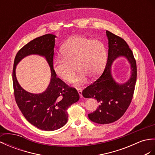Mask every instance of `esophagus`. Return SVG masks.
<instances>
[{
    "label": "esophagus",
    "mask_w": 155,
    "mask_h": 155,
    "mask_svg": "<svg viewBox=\"0 0 155 155\" xmlns=\"http://www.w3.org/2000/svg\"><path fill=\"white\" fill-rule=\"evenodd\" d=\"M77 89H78V91L79 93V95H80V97L82 98L83 97V95H82V89L80 87L77 88Z\"/></svg>",
    "instance_id": "obj_1"
}]
</instances>
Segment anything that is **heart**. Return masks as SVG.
<instances>
[{"label":"heart","mask_w":155,"mask_h":155,"mask_svg":"<svg viewBox=\"0 0 155 155\" xmlns=\"http://www.w3.org/2000/svg\"><path fill=\"white\" fill-rule=\"evenodd\" d=\"M62 57L58 56L53 61V70L58 77L70 81L76 74H80L72 81L74 85L85 83L87 76L96 78L101 74L107 58L104 43L84 36H76L68 40L61 50Z\"/></svg>","instance_id":"obj_1"}]
</instances>
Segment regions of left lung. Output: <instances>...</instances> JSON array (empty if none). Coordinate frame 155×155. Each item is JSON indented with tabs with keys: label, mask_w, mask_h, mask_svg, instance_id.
I'll list each match as a JSON object with an SVG mask.
<instances>
[{
	"label": "left lung",
	"mask_w": 155,
	"mask_h": 155,
	"mask_svg": "<svg viewBox=\"0 0 155 155\" xmlns=\"http://www.w3.org/2000/svg\"><path fill=\"white\" fill-rule=\"evenodd\" d=\"M109 41L107 62L101 75L85 88L82 95L94 98L100 104L98 108L88 114L89 119L99 124H108L117 121L128 109L133 97L137 81V64L132 50L122 38L106 31ZM125 57L131 64L132 75L125 83L119 84L110 74L112 64L116 58Z\"/></svg>",
	"instance_id": "1"
}]
</instances>
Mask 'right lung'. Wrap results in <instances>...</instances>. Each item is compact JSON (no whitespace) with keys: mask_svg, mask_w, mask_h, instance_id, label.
<instances>
[{"mask_svg":"<svg viewBox=\"0 0 155 155\" xmlns=\"http://www.w3.org/2000/svg\"><path fill=\"white\" fill-rule=\"evenodd\" d=\"M55 38L53 34H47L24 46L16 55L12 71L14 94L17 105L27 121L44 130H54L66 125L68 117L67 109L80 99L76 89L68 86L57 78L53 70ZM30 54L44 56L51 67L50 84L42 94H34L25 91L16 80V65Z\"/></svg>","mask_w":155,"mask_h":155,"instance_id":"right-lung-1","label":"right lung"}]
</instances>
